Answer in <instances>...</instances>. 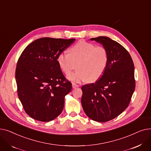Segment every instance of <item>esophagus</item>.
I'll list each match as a JSON object with an SVG mask.
<instances>
[{"mask_svg":"<svg viewBox=\"0 0 151 151\" xmlns=\"http://www.w3.org/2000/svg\"><path fill=\"white\" fill-rule=\"evenodd\" d=\"M72 87H73V88H78L79 85L76 84L75 83H72Z\"/></svg>","mask_w":151,"mask_h":151,"instance_id":"esophagus-1","label":"esophagus"}]
</instances>
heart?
<instances>
[{"label":"heart","mask_w":151,"mask_h":151,"mask_svg":"<svg viewBox=\"0 0 151 151\" xmlns=\"http://www.w3.org/2000/svg\"><path fill=\"white\" fill-rule=\"evenodd\" d=\"M70 52H60L57 59L60 68L65 74H69L78 64V70L68 75L70 80L93 82L104 73L109 60L108 51L105 47L81 41L71 47Z\"/></svg>","instance_id":"heart-1"}]
</instances>
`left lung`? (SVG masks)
Listing matches in <instances>:
<instances>
[{"mask_svg":"<svg viewBox=\"0 0 151 151\" xmlns=\"http://www.w3.org/2000/svg\"><path fill=\"white\" fill-rule=\"evenodd\" d=\"M108 51L104 73L95 83L82 86L81 104L91 119L105 122L113 119L128 107L135 88L134 64L124 46L106 37L91 38Z\"/></svg>","mask_w":151,"mask_h":151,"instance_id":"left-lung-1","label":"left lung"}]
</instances>
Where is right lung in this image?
<instances>
[{
    "label": "right lung",
    "instance_id": "obj_1",
    "mask_svg": "<svg viewBox=\"0 0 151 151\" xmlns=\"http://www.w3.org/2000/svg\"><path fill=\"white\" fill-rule=\"evenodd\" d=\"M75 41L39 38L19 56L15 71L18 97L25 112L34 119L49 122L62 113L71 83L63 76L57 59Z\"/></svg>",
    "mask_w": 151,
    "mask_h": 151
}]
</instances>
